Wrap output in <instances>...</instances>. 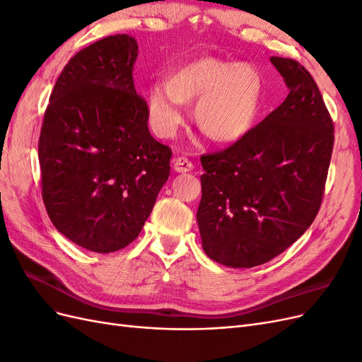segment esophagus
<instances>
[{"label": "esophagus", "mask_w": 362, "mask_h": 362, "mask_svg": "<svg viewBox=\"0 0 362 362\" xmlns=\"http://www.w3.org/2000/svg\"><path fill=\"white\" fill-rule=\"evenodd\" d=\"M173 169L175 172H180V173L190 172L193 169V163L185 157H177L173 160Z\"/></svg>", "instance_id": "esophagus-1"}]
</instances>
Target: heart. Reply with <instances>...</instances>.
I'll return each instance as SVG.
<instances>
[{
	"label": "heart",
	"instance_id": "heart-1",
	"mask_svg": "<svg viewBox=\"0 0 362 362\" xmlns=\"http://www.w3.org/2000/svg\"><path fill=\"white\" fill-rule=\"evenodd\" d=\"M261 98L262 76L255 66L206 57L169 75L166 86H151L148 112L156 133L170 137L182 124L181 104L198 99L196 127L216 144H233L254 125Z\"/></svg>",
	"mask_w": 362,
	"mask_h": 362
}]
</instances>
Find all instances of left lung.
<instances>
[{
	"label": "left lung",
	"instance_id": "1",
	"mask_svg": "<svg viewBox=\"0 0 362 362\" xmlns=\"http://www.w3.org/2000/svg\"><path fill=\"white\" fill-rule=\"evenodd\" d=\"M288 95L235 144L201 157L202 247L228 267H255L282 254L320 210L334 122L311 74L270 57Z\"/></svg>",
	"mask_w": 362,
	"mask_h": 362
}]
</instances>
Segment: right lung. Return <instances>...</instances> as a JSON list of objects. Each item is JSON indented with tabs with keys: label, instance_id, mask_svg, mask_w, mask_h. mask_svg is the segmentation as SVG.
<instances>
[{
	"label": "right lung",
	"instance_id": "1",
	"mask_svg": "<svg viewBox=\"0 0 362 362\" xmlns=\"http://www.w3.org/2000/svg\"><path fill=\"white\" fill-rule=\"evenodd\" d=\"M137 42L108 36L78 51L49 96L39 137L42 199L52 225L98 254L139 237L170 173L134 87Z\"/></svg>",
	"mask_w": 362,
	"mask_h": 362
}]
</instances>
